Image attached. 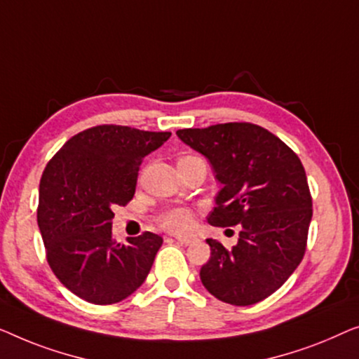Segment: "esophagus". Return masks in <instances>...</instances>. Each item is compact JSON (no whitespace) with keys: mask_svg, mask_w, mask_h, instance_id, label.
I'll return each instance as SVG.
<instances>
[{"mask_svg":"<svg viewBox=\"0 0 359 359\" xmlns=\"http://www.w3.org/2000/svg\"><path fill=\"white\" fill-rule=\"evenodd\" d=\"M175 241H177L179 244H182V245H189V244H191V242H194V237H191V236H177V237H175Z\"/></svg>","mask_w":359,"mask_h":359,"instance_id":"34e87169","label":"esophagus"}]
</instances>
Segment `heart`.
Masks as SVG:
<instances>
[{"label": "heart", "instance_id": "heart-1", "mask_svg": "<svg viewBox=\"0 0 359 359\" xmlns=\"http://www.w3.org/2000/svg\"><path fill=\"white\" fill-rule=\"evenodd\" d=\"M189 159H196V156L194 154H182L179 158L180 161H189ZM159 224L161 228H164L165 231L170 232H185L189 231L191 226L195 223V215L194 211L187 206H175V208H169L165 210L164 213L159 215Z\"/></svg>", "mask_w": 359, "mask_h": 359}]
</instances>
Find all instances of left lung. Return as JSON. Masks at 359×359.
I'll use <instances>...</instances> for the list:
<instances>
[{"label":"left lung","instance_id":"obj_1","mask_svg":"<svg viewBox=\"0 0 359 359\" xmlns=\"http://www.w3.org/2000/svg\"><path fill=\"white\" fill-rule=\"evenodd\" d=\"M208 158L223 184L208 223L239 224L234 247L215 239L200 280L219 301L250 306L281 287L301 264L312 218V196L301 159L269 130L249 122L177 130Z\"/></svg>","mask_w":359,"mask_h":359}]
</instances>
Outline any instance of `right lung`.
I'll list each match as a JSON object with an SVG mask.
<instances>
[{"label": "right lung", "mask_w": 359, "mask_h": 359, "mask_svg": "<svg viewBox=\"0 0 359 359\" xmlns=\"http://www.w3.org/2000/svg\"><path fill=\"white\" fill-rule=\"evenodd\" d=\"M169 136L170 131L97 125L69 138L48 161L37 223L50 269L81 299L115 304L148 276L163 237L146 231L117 244L112 208L133 198L144 156Z\"/></svg>", "instance_id": "add662e5"}]
</instances>
